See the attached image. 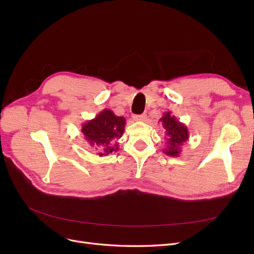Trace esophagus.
I'll list each match as a JSON object with an SVG mask.
<instances>
[{
	"instance_id": "34e87169",
	"label": "esophagus",
	"mask_w": 254,
	"mask_h": 254,
	"mask_svg": "<svg viewBox=\"0 0 254 254\" xmlns=\"http://www.w3.org/2000/svg\"><path fill=\"white\" fill-rule=\"evenodd\" d=\"M146 119H147V115H146L145 113L139 114V115H134V117H133V120L136 121V122H144V121H146Z\"/></svg>"
}]
</instances>
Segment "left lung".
<instances>
[{
  "mask_svg": "<svg viewBox=\"0 0 254 254\" xmlns=\"http://www.w3.org/2000/svg\"><path fill=\"white\" fill-rule=\"evenodd\" d=\"M160 122L162 123L166 134V147L163 152L170 157H178L181 152V146L189 139L188 127L177 120L171 111L164 112Z\"/></svg>",
  "mask_w": 254,
  "mask_h": 254,
  "instance_id": "obj_1",
  "label": "left lung"
}]
</instances>
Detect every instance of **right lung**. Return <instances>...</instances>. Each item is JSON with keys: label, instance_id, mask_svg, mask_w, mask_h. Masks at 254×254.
Here are the masks:
<instances>
[{"label": "right lung", "instance_id": "obj_1", "mask_svg": "<svg viewBox=\"0 0 254 254\" xmlns=\"http://www.w3.org/2000/svg\"><path fill=\"white\" fill-rule=\"evenodd\" d=\"M125 125L124 118L118 117L109 109H104L94 119L83 123L81 132L97 155L104 157L119 150L118 140L124 133Z\"/></svg>", "mask_w": 254, "mask_h": 254}]
</instances>
